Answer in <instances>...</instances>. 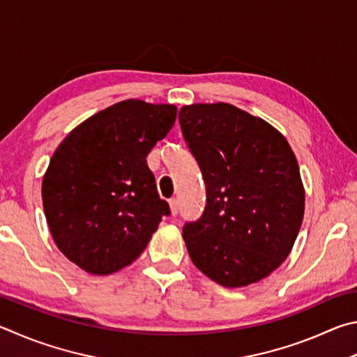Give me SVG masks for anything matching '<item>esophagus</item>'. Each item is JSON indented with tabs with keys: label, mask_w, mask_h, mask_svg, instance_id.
<instances>
[{
	"label": "esophagus",
	"mask_w": 357,
	"mask_h": 357,
	"mask_svg": "<svg viewBox=\"0 0 357 357\" xmlns=\"http://www.w3.org/2000/svg\"><path fill=\"white\" fill-rule=\"evenodd\" d=\"M169 207H171L172 216H177V213H178V201H177V199H171V201H169Z\"/></svg>",
	"instance_id": "obj_1"
}]
</instances>
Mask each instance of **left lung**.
<instances>
[{
    "label": "left lung",
    "instance_id": "1",
    "mask_svg": "<svg viewBox=\"0 0 357 357\" xmlns=\"http://www.w3.org/2000/svg\"><path fill=\"white\" fill-rule=\"evenodd\" d=\"M207 186L202 216L186 222L192 264L222 287L259 282L289 257L304 216L296 156L282 133L229 103L178 112Z\"/></svg>",
    "mask_w": 357,
    "mask_h": 357
}]
</instances>
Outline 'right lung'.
Segmentation results:
<instances>
[{"label": "right lung", "instance_id": "obj_1", "mask_svg": "<svg viewBox=\"0 0 357 357\" xmlns=\"http://www.w3.org/2000/svg\"><path fill=\"white\" fill-rule=\"evenodd\" d=\"M175 117L174 105L123 100L86 119L56 149L42 180L43 211L56 246L81 270H122L171 215L146 158Z\"/></svg>", "mask_w": 357, "mask_h": 357}]
</instances>
